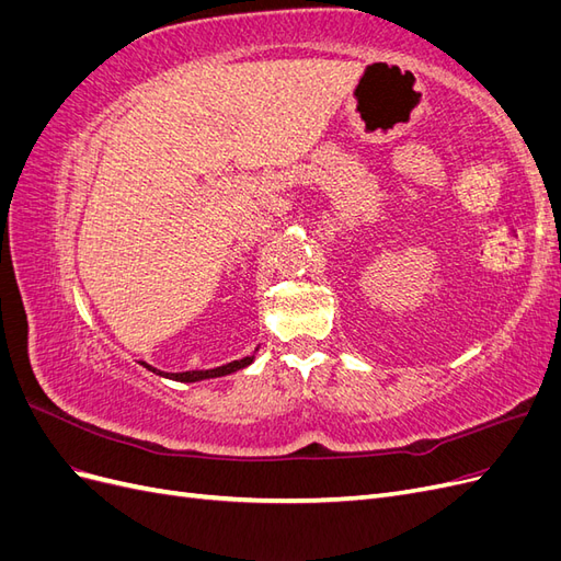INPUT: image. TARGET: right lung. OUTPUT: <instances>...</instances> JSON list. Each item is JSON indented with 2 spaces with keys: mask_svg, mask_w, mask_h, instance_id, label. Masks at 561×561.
Listing matches in <instances>:
<instances>
[{
  "mask_svg": "<svg viewBox=\"0 0 561 561\" xmlns=\"http://www.w3.org/2000/svg\"><path fill=\"white\" fill-rule=\"evenodd\" d=\"M260 348H254V353H257ZM254 353L248 355V358H241V360H231L227 365H219V367H213V369H190V371H161L157 367H151L147 363H140L142 367H147L149 371H154V375L163 377V379H173V381H182V383H194V381H206V379H217V377H227V375H233V371H239L248 365L254 363Z\"/></svg>",
  "mask_w": 561,
  "mask_h": 561,
  "instance_id": "1",
  "label": "right lung"
}]
</instances>
